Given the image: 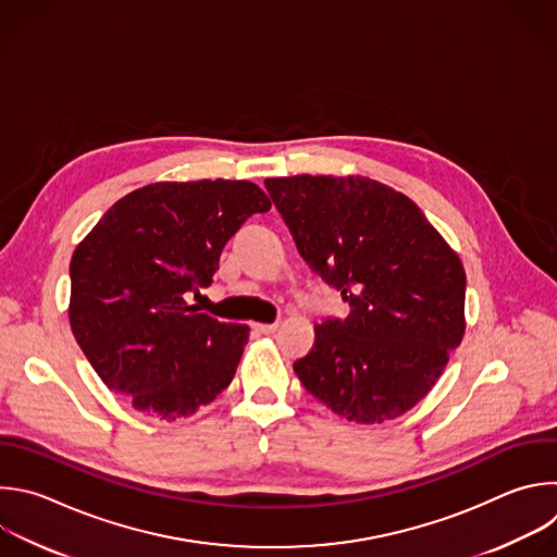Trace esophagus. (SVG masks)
<instances>
[{"instance_id": "1", "label": "esophagus", "mask_w": 557, "mask_h": 557, "mask_svg": "<svg viewBox=\"0 0 557 557\" xmlns=\"http://www.w3.org/2000/svg\"><path fill=\"white\" fill-rule=\"evenodd\" d=\"M251 327H253L256 332H262V334H275L277 327H280V323H251Z\"/></svg>"}]
</instances>
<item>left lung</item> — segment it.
Listing matches in <instances>:
<instances>
[{
	"instance_id": "obj_1",
	"label": "left lung",
	"mask_w": 557,
	"mask_h": 557,
	"mask_svg": "<svg viewBox=\"0 0 557 557\" xmlns=\"http://www.w3.org/2000/svg\"><path fill=\"white\" fill-rule=\"evenodd\" d=\"M267 190L308 267L349 304L293 369L349 422L407 413L463 338L466 271L422 210L367 176H282Z\"/></svg>"
}]
</instances>
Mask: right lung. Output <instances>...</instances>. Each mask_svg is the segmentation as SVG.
I'll return each mask as SVG.
<instances>
[{"label":"right lung","mask_w":557,"mask_h":557,"mask_svg":"<svg viewBox=\"0 0 557 557\" xmlns=\"http://www.w3.org/2000/svg\"><path fill=\"white\" fill-rule=\"evenodd\" d=\"M271 210L251 181L152 183L120 199L70 262L72 332L102 383L152 420H178L232 383L247 325L185 301L227 240Z\"/></svg>","instance_id":"obj_1"}]
</instances>
